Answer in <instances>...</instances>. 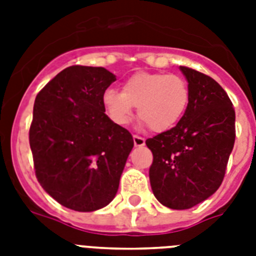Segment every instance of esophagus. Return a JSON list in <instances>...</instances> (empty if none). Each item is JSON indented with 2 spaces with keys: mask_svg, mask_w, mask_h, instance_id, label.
<instances>
[{
  "mask_svg": "<svg viewBox=\"0 0 256 256\" xmlns=\"http://www.w3.org/2000/svg\"><path fill=\"white\" fill-rule=\"evenodd\" d=\"M132 140H134V146L136 148H142V146H144V140L142 136H132Z\"/></svg>",
  "mask_w": 256,
  "mask_h": 256,
  "instance_id": "34e87169",
  "label": "esophagus"
}]
</instances>
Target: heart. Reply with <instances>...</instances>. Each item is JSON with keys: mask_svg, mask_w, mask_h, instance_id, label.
Wrapping results in <instances>:
<instances>
[{"mask_svg": "<svg viewBox=\"0 0 256 256\" xmlns=\"http://www.w3.org/2000/svg\"><path fill=\"white\" fill-rule=\"evenodd\" d=\"M190 100L187 82L179 76L140 72L128 78L122 92L106 90L102 98L108 118L118 126L130 124L136 108L142 126L164 132L182 120Z\"/></svg>", "mask_w": 256, "mask_h": 256, "instance_id": "1", "label": "heart"}]
</instances>
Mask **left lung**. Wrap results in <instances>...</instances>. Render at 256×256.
<instances>
[{
	"instance_id": "8db88e82",
	"label": "left lung",
	"mask_w": 256,
	"mask_h": 256,
	"mask_svg": "<svg viewBox=\"0 0 256 256\" xmlns=\"http://www.w3.org/2000/svg\"><path fill=\"white\" fill-rule=\"evenodd\" d=\"M190 90L176 126L146 140L152 150V190L164 206L186 210L218 190L235 142V110L212 78L179 66Z\"/></svg>"
}]
</instances>
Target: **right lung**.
<instances>
[{
	"label": "right lung",
	"instance_id": "obj_1",
	"mask_svg": "<svg viewBox=\"0 0 256 256\" xmlns=\"http://www.w3.org/2000/svg\"><path fill=\"white\" fill-rule=\"evenodd\" d=\"M116 80L104 68L70 66L34 100L29 140L36 175L70 210L108 206L134 146L132 134L104 114L102 98Z\"/></svg>",
	"mask_w": 256,
	"mask_h": 256
}]
</instances>
